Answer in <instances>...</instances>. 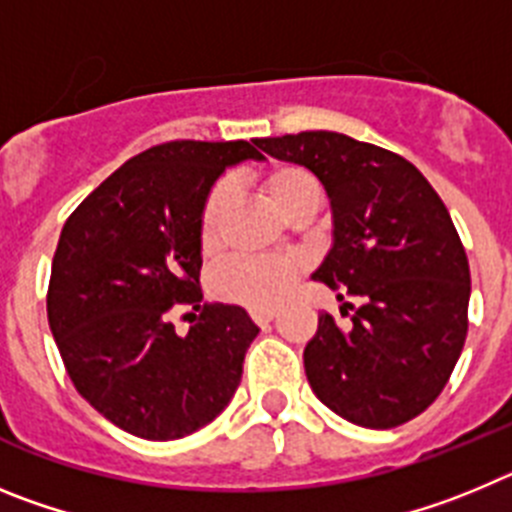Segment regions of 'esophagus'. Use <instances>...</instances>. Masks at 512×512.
Returning a JSON list of instances; mask_svg holds the SVG:
<instances>
[{
	"label": "esophagus",
	"instance_id": "1",
	"mask_svg": "<svg viewBox=\"0 0 512 512\" xmlns=\"http://www.w3.org/2000/svg\"><path fill=\"white\" fill-rule=\"evenodd\" d=\"M251 318L256 325H266L277 318V310H251Z\"/></svg>",
	"mask_w": 512,
	"mask_h": 512
}]
</instances>
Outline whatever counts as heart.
I'll list each match as a JSON object with an SVG mask.
<instances>
[{
  "mask_svg": "<svg viewBox=\"0 0 512 512\" xmlns=\"http://www.w3.org/2000/svg\"><path fill=\"white\" fill-rule=\"evenodd\" d=\"M261 192L274 202V207L284 215H295L305 205H318L320 184L307 169L297 164L271 166L261 176ZM230 189L225 184H215L205 197L200 210V241L205 248H212L220 238L223 217L228 210ZM302 274V261L297 259H230L217 271V292L235 305L253 307V310H269L279 305L295 287Z\"/></svg>",
  "mask_w": 512,
  "mask_h": 512,
  "instance_id": "obj_1",
  "label": "heart"
}]
</instances>
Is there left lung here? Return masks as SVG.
Returning a JSON list of instances; mask_svg holds the SVG:
<instances>
[{
    "mask_svg": "<svg viewBox=\"0 0 512 512\" xmlns=\"http://www.w3.org/2000/svg\"><path fill=\"white\" fill-rule=\"evenodd\" d=\"M256 146L323 182L333 248L312 279L341 302L359 300L346 302L348 328L320 312L305 346L312 392L364 428L408 423L441 395L467 341L472 277L449 210L408 158L343 133L305 130Z\"/></svg>",
    "mask_w": 512,
    "mask_h": 512,
    "instance_id": "obj_1",
    "label": "left lung"
}]
</instances>
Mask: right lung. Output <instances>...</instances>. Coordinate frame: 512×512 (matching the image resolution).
Segmentation results:
<instances>
[{"label":"right lung","mask_w":512,"mask_h":512,"mask_svg":"<svg viewBox=\"0 0 512 512\" xmlns=\"http://www.w3.org/2000/svg\"><path fill=\"white\" fill-rule=\"evenodd\" d=\"M246 158H261L248 140H169L125 161L63 225L48 325L79 395L133 436H189L241 382L259 328L241 307L202 302L200 210ZM182 309L198 312L187 337L170 323Z\"/></svg>","instance_id":"1"}]
</instances>
